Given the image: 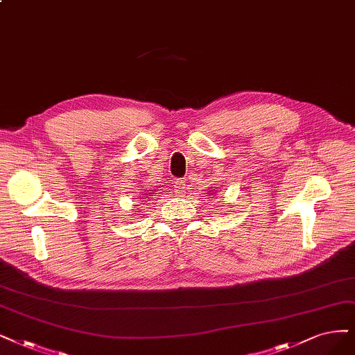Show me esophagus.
Returning <instances> with one entry per match:
<instances>
[{
	"label": "esophagus",
	"mask_w": 355,
	"mask_h": 355,
	"mask_svg": "<svg viewBox=\"0 0 355 355\" xmlns=\"http://www.w3.org/2000/svg\"><path fill=\"white\" fill-rule=\"evenodd\" d=\"M175 191L178 193V194H184V193H187V184H186V181L184 180H181V181H177V184H175Z\"/></svg>",
	"instance_id": "34e87169"
}]
</instances>
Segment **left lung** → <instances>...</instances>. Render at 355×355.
Instances as JSON below:
<instances>
[{
    "label": "left lung",
    "mask_w": 355,
    "mask_h": 355,
    "mask_svg": "<svg viewBox=\"0 0 355 355\" xmlns=\"http://www.w3.org/2000/svg\"><path fill=\"white\" fill-rule=\"evenodd\" d=\"M212 191H214V190H212Z\"/></svg>",
    "instance_id": "8db88e82"
}]
</instances>
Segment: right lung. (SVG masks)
Segmentation results:
<instances>
[{
    "mask_svg": "<svg viewBox=\"0 0 355 355\" xmlns=\"http://www.w3.org/2000/svg\"><path fill=\"white\" fill-rule=\"evenodd\" d=\"M153 193H155L153 190L148 189L146 191H144V193H143V199H146V200H149V199H150V196H153Z\"/></svg>",
    "mask_w": 355,
    "mask_h": 355,
    "instance_id": "right-lung-1",
    "label": "right lung"
}]
</instances>
